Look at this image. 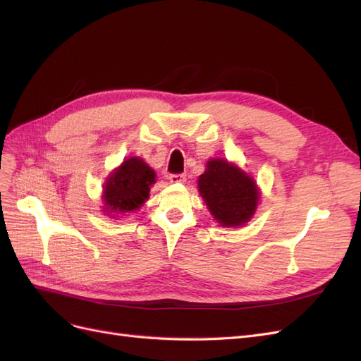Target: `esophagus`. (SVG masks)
<instances>
[{
  "label": "esophagus",
  "mask_w": 361,
  "mask_h": 361,
  "mask_svg": "<svg viewBox=\"0 0 361 361\" xmlns=\"http://www.w3.org/2000/svg\"><path fill=\"white\" fill-rule=\"evenodd\" d=\"M169 180L171 183H183L185 180H187V178H185V174H170Z\"/></svg>",
  "instance_id": "obj_1"
}]
</instances>
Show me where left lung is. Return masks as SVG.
<instances>
[{"label": "left lung", "instance_id": "obj_1", "mask_svg": "<svg viewBox=\"0 0 361 361\" xmlns=\"http://www.w3.org/2000/svg\"><path fill=\"white\" fill-rule=\"evenodd\" d=\"M197 188L207 211L221 227L245 226L256 214L260 190L253 176L226 158H211Z\"/></svg>", "mask_w": 361, "mask_h": 361}]
</instances>
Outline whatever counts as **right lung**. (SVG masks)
I'll return each mask as SVG.
<instances>
[{"label": "right lung", "mask_w": 361, "mask_h": 361, "mask_svg": "<svg viewBox=\"0 0 361 361\" xmlns=\"http://www.w3.org/2000/svg\"><path fill=\"white\" fill-rule=\"evenodd\" d=\"M157 173L140 157L123 159L102 185V212L108 216H125L138 211L150 195Z\"/></svg>", "instance_id": "right-lung-1"}]
</instances>
